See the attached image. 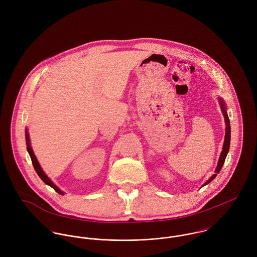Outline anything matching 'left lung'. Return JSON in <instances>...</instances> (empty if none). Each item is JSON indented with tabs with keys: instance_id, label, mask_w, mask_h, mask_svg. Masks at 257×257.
<instances>
[{
	"instance_id": "left-lung-1",
	"label": "left lung",
	"mask_w": 257,
	"mask_h": 257,
	"mask_svg": "<svg viewBox=\"0 0 257 257\" xmlns=\"http://www.w3.org/2000/svg\"><path fill=\"white\" fill-rule=\"evenodd\" d=\"M218 101L220 103V109H221V112L223 114V117H224V122H225V135H224V141H223V146H222V149H221V152H220V158H219V161H218V165H217V168L215 170V174H213L209 180L207 182H205V185L210 183L211 181H213L216 176L219 174V172L224 163V160H225V157L227 155V152L229 150V145H230V124H229V118H228V115H227V111H226V106H225V103L224 101L219 97L218 98ZM202 186V187H203Z\"/></svg>"
}]
</instances>
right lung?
I'll use <instances>...</instances> for the list:
<instances>
[{"instance_id":"obj_1","label":"right lung","mask_w":257,"mask_h":257,"mask_svg":"<svg viewBox=\"0 0 257 257\" xmlns=\"http://www.w3.org/2000/svg\"><path fill=\"white\" fill-rule=\"evenodd\" d=\"M26 144H27V149H28V152H29V154H30V156H31V158H32L33 165H34L35 170H36L37 175L39 176V178H40L44 183L46 184V185H48V186H50L51 188H53V189H54L58 194H60V195H64V192H63V191H61V190H60V189H59L55 184L53 183V182L50 180V178L45 174V172L42 170L41 166L39 165V162L37 161V157H36V155H35V152H34L33 148H32L31 140H30V135H29V131H28V128H27V127H26Z\"/></svg>"}]
</instances>
